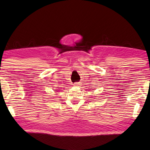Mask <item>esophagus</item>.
<instances>
[{
  "label": "esophagus",
  "instance_id": "34e87169",
  "mask_svg": "<svg viewBox=\"0 0 150 150\" xmlns=\"http://www.w3.org/2000/svg\"><path fill=\"white\" fill-rule=\"evenodd\" d=\"M80 84H81V83H74L75 86H80Z\"/></svg>",
  "mask_w": 150,
  "mask_h": 150
}]
</instances>
